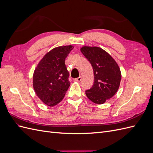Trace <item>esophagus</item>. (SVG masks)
I'll use <instances>...</instances> for the list:
<instances>
[{
  "mask_svg": "<svg viewBox=\"0 0 153 153\" xmlns=\"http://www.w3.org/2000/svg\"><path fill=\"white\" fill-rule=\"evenodd\" d=\"M81 80H82V77H81V76L78 77L77 78H75V82H80Z\"/></svg>",
  "mask_w": 153,
  "mask_h": 153,
  "instance_id": "34e87169",
  "label": "esophagus"
}]
</instances>
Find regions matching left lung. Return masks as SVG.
Segmentation results:
<instances>
[{
  "label": "left lung",
  "instance_id": "1",
  "mask_svg": "<svg viewBox=\"0 0 153 153\" xmlns=\"http://www.w3.org/2000/svg\"><path fill=\"white\" fill-rule=\"evenodd\" d=\"M80 51L91 64L94 75V84L85 94L93 103L103 104L118 91L121 70L114 58L102 48L84 46Z\"/></svg>",
  "mask_w": 153,
  "mask_h": 153
}]
</instances>
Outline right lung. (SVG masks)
I'll use <instances>...</instances> for the list:
<instances>
[{
  "label": "right lung",
  "mask_w": 153,
  "mask_h": 153,
  "mask_svg": "<svg viewBox=\"0 0 153 153\" xmlns=\"http://www.w3.org/2000/svg\"><path fill=\"white\" fill-rule=\"evenodd\" d=\"M72 45L54 48L46 53L35 68L33 87L41 101L49 106L59 103L70 85L65 59Z\"/></svg>",
  "instance_id": "obj_1"
}]
</instances>
